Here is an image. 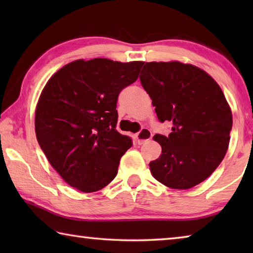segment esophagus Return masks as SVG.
Segmentation results:
<instances>
[{
	"mask_svg": "<svg viewBox=\"0 0 253 253\" xmlns=\"http://www.w3.org/2000/svg\"><path fill=\"white\" fill-rule=\"evenodd\" d=\"M152 131L148 129V128H142L137 134L135 135L136 137V140L137 143H138V145H142L144 143L148 142L149 139L152 138Z\"/></svg>",
	"mask_w": 253,
	"mask_h": 253,
	"instance_id": "1",
	"label": "esophagus"
}]
</instances>
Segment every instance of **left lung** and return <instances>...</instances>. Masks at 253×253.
<instances>
[{"label": "left lung", "instance_id": "obj_1", "mask_svg": "<svg viewBox=\"0 0 253 253\" xmlns=\"http://www.w3.org/2000/svg\"><path fill=\"white\" fill-rule=\"evenodd\" d=\"M140 74L158 121L172 124L169 136H154L162 154L149 163L152 175L176 190L198 185L229 147L232 114L220 85L200 68L178 61L146 62Z\"/></svg>", "mask_w": 253, "mask_h": 253}]
</instances>
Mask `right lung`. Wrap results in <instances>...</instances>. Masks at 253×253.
I'll return each mask as SVG.
<instances>
[{
	"mask_svg": "<svg viewBox=\"0 0 253 253\" xmlns=\"http://www.w3.org/2000/svg\"><path fill=\"white\" fill-rule=\"evenodd\" d=\"M142 61L76 60L51 77L36 110L38 143L71 187L84 193L109 184L131 147L116 129L117 100L135 83Z\"/></svg>",
	"mask_w": 253,
	"mask_h": 253,
	"instance_id": "add662e5",
	"label": "right lung"
}]
</instances>
